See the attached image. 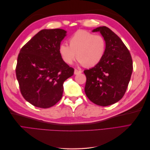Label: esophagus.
Returning <instances> with one entry per match:
<instances>
[{
	"label": "esophagus",
	"mask_w": 150,
	"mask_h": 150,
	"mask_svg": "<svg viewBox=\"0 0 150 150\" xmlns=\"http://www.w3.org/2000/svg\"><path fill=\"white\" fill-rule=\"evenodd\" d=\"M81 72H82V71L78 70V69H75V70H74V74H78L81 73Z\"/></svg>",
	"instance_id": "esophagus-1"
}]
</instances>
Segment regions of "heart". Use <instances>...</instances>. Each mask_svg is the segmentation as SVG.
<instances>
[{"label":"heart","mask_w":150,"mask_h":150,"mask_svg":"<svg viewBox=\"0 0 150 150\" xmlns=\"http://www.w3.org/2000/svg\"><path fill=\"white\" fill-rule=\"evenodd\" d=\"M69 44L62 43L59 53L66 64H71L76 57L86 67L97 65L106 52L105 39L100 34H94L85 30H79L69 38Z\"/></svg>","instance_id":"heart-1"}]
</instances>
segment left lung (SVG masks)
<instances>
[{"instance_id": "1", "label": "left lung", "mask_w": 150, "mask_h": 150, "mask_svg": "<svg viewBox=\"0 0 150 150\" xmlns=\"http://www.w3.org/2000/svg\"><path fill=\"white\" fill-rule=\"evenodd\" d=\"M93 32H100L106 49L97 65L84 71V91L91 101L106 106L120 101L125 95L133 69V60L128 48L110 29L102 26Z\"/></svg>"}]
</instances>
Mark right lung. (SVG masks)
I'll return each instance as SVG.
<instances>
[{"label":"right lung","instance_id":"1","mask_svg":"<svg viewBox=\"0 0 150 150\" xmlns=\"http://www.w3.org/2000/svg\"><path fill=\"white\" fill-rule=\"evenodd\" d=\"M61 29L39 31L21 49L16 68L22 96L33 106H53L60 100L63 83L74 68L62 59L59 46L66 36Z\"/></svg>","mask_w":150,"mask_h":150}]
</instances>
